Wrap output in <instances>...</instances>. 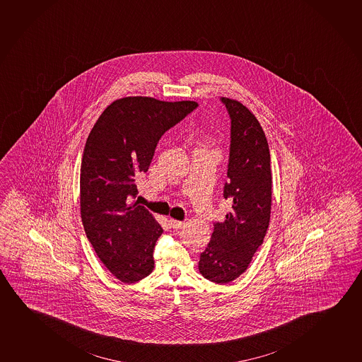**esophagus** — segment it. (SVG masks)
Masks as SVG:
<instances>
[{
	"instance_id": "34e87169",
	"label": "esophagus",
	"mask_w": 362,
	"mask_h": 362,
	"mask_svg": "<svg viewBox=\"0 0 362 362\" xmlns=\"http://www.w3.org/2000/svg\"><path fill=\"white\" fill-rule=\"evenodd\" d=\"M169 224H170L173 229H182L183 228V223L182 221H174V219H170Z\"/></svg>"
}]
</instances>
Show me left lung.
<instances>
[{
  "label": "left lung",
  "mask_w": 362,
  "mask_h": 362,
  "mask_svg": "<svg viewBox=\"0 0 362 362\" xmlns=\"http://www.w3.org/2000/svg\"><path fill=\"white\" fill-rule=\"evenodd\" d=\"M230 117V152L224 198L231 202L223 223H214L199 272L216 284H228L247 270L262 244L270 221L272 170L267 136L257 117L238 100L221 97Z\"/></svg>",
  "instance_id": "8db88e82"
}]
</instances>
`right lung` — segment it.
<instances>
[{
  "label": "right lung",
  "instance_id": "1",
  "mask_svg": "<svg viewBox=\"0 0 362 362\" xmlns=\"http://www.w3.org/2000/svg\"><path fill=\"white\" fill-rule=\"evenodd\" d=\"M198 107L126 97L105 108L89 133L81 164V216L86 235L105 267L122 283L152 273L162 226L143 205L136 179L151 165L163 134Z\"/></svg>",
  "mask_w": 362,
  "mask_h": 362
}]
</instances>
